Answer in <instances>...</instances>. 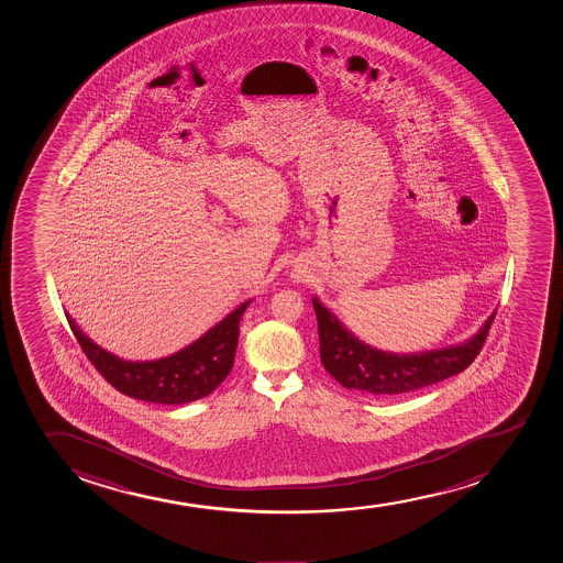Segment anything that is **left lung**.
Here are the masks:
<instances>
[{"label":"left lung","instance_id":"8db88e82","mask_svg":"<svg viewBox=\"0 0 563 563\" xmlns=\"http://www.w3.org/2000/svg\"><path fill=\"white\" fill-rule=\"evenodd\" d=\"M312 305L318 318L323 368L342 387L382 398L430 387L468 368L484 347L496 316L493 312L478 334L466 344L415 355H394L374 350L355 339L318 299Z\"/></svg>","mask_w":563,"mask_h":563}]
</instances>
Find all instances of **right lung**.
Returning <instances> with one entry per match:
<instances>
[{"instance_id": "right-lung-1", "label": "right lung", "mask_w": 563, "mask_h": 563, "mask_svg": "<svg viewBox=\"0 0 563 563\" xmlns=\"http://www.w3.org/2000/svg\"><path fill=\"white\" fill-rule=\"evenodd\" d=\"M249 302L240 305L194 344L170 357L151 363H130L111 355L91 339H87L68 314L67 320L85 357L91 361L111 387L130 398L178 406L205 398L230 374L236 355L240 320Z\"/></svg>"}]
</instances>
